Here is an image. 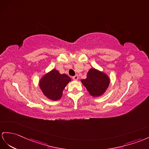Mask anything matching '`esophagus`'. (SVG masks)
Masks as SVG:
<instances>
[{
  "mask_svg": "<svg viewBox=\"0 0 149 149\" xmlns=\"http://www.w3.org/2000/svg\"><path fill=\"white\" fill-rule=\"evenodd\" d=\"M78 74H76L74 77H72V79H74V80H78Z\"/></svg>",
  "mask_w": 149,
  "mask_h": 149,
  "instance_id": "esophagus-1",
  "label": "esophagus"
}]
</instances>
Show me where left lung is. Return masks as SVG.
I'll use <instances>...</instances> for the list:
<instances>
[{
  "label": "left lung",
  "instance_id": "1",
  "mask_svg": "<svg viewBox=\"0 0 149 149\" xmlns=\"http://www.w3.org/2000/svg\"><path fill=\"white\" fill-rule=\"evenodd\" d=\"M81 82L88 91L90 95L99 97L103 95L110 84L109 76L95 68L90 69L86 78L81 79Z\"/></svg>",
  "mask_w": 149,
  "mask_h": 149
}]
</instances>
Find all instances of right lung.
I'll return each instance as SVG.
<instances>
[{"mask_svg":"<svg viewBox=\"0 0 149 149\" xmlns=\"http://www.w3.org/2000/svg\"><path fill=\"white\" fill-rule=\"evenodd\" d=\"M71 81L66 74H60L56 69L43 75L38 85L43 94L49 100L56 101L61 99L63 92L68 83Z\"/></svg>","mask_w":149,"mask_h":149,"instance_id":"1","label":"right lung"}]
</instances>
